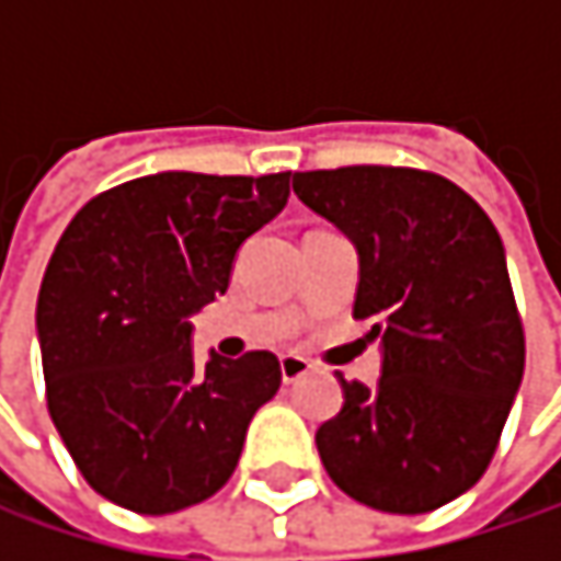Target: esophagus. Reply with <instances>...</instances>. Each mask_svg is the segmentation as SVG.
I'll use <instances>...</instances> for the list:
<instances>
[{
    "label": "esophagus",
    "instance_id": "34e87169",
    "mask_svg": "<svg viewBox=\"0 0 561 561\" xmlns=\"http://www.w3.org/2000/svg\"><path fill=\"white\" fill-rule=\"evenodd\" d=\"M279 370H282V383H285V387H291V383H298L301 377H308V374H311V364H308L305 357L285 354V357L279 360Z\"/></svg>",
    "mask_w": 561,
    "mask_h": 561
}]
</instances>
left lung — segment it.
<instances>
[{"instance_id":"8db88e82","label":"left lung","mask_w":561,"mask_h":561,"mask_svg":"<svg viewBox=\"0 0 561 561\" xmlns=\"http://www.w3.org/2000/svg\"><path fill=\"white\" fill-rule=\"evenodd\" d=\"M291 187L357 247L354 318L383 354L374 390L337 377L344 405L314 435L321 465L374 510H438L488 471L523 380L501 233L432 171H295Z\"/></svg>"}]
</instances>
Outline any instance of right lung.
<instances>
[{
	"mask_svg": "<svg viewBox=\"0 0 561 561\" xmlns=\"http://www.w3.org/2000/svg\"><path fill=\"white\" fill-rule=\"evenodd\" d=\"M288 174H146L96 194L57 240L35 314L48 412L106 501L162 516L230 481L279 360L201 367L191 314L227 291L243 240L285 207Z\"/></svg>",
	"mask_w": 561,
	"mask_h": 561,
	"instance_id": "1",
	"label": "right lung"
}]
</instances>
